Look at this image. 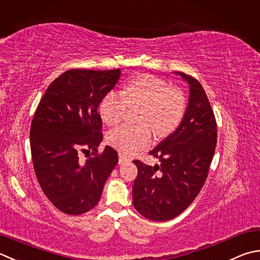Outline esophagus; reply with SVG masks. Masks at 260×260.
<instances>
[{"instance_id":"esophagus-1","label":"esophagus","mask_w":260,"mask_h":260,"mask_svg":"<svg viewBox=\"0 0 260 260\" xmlns=\"http://www.w3.org/2000/svg\"><path fill=\"white\" fill-rule=\"evenodd\" d=\"M118 162H119V165H124V164H126V162H129L131 161V159L128 156H126V155H124L123 153H119L118 154Z\"/></svg>"}]
</instances>
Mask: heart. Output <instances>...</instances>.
<instances>
[{"label": "heart", "mask_w": 260, "mask_h": 260, "mask_svg": "<svg viewBox=\"0 0 260 260\" xmlns=\"http://www.w3.org/2000/svg\"><path fill=\"white\" fill-rule=\"evenodd\" d=\"M127 107H140L137 125H123L107 135V142L120 153L132 155L149 147L153 132L159 137L171 135L184 119L186 98L182 91L154 76H140L124 85L120 93L110 91L101 99V120L116 126L123 120Z\"/></svg>", "instance_id": "heart-1"}]
</instances>
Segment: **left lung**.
Listing matches in <instances>:
<instances>
[{
  "instance_id": "1",
  "label": "left lung",
  "mask_w": 260,
  "mask_h": 260,
  "mask_svg": "<svg viewBox=\"0 0 260 260\" xmlns=\"http://www.w3.org/2000/svg\"><path fill=\"white\" fill-rule=\"evenodd\" d=\"M178 74L189 83V103L178 128L149 152L161 165L133 161L139 170L133 205L152 221H169L191 204L205 184L217 141L215 116L200 81Z\"/></svg>"
}]
</instances>
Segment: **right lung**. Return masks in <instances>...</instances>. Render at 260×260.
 Segmentation results:
<instances>
[{"label": "right lung", "mask_w": 260, "mask_h": 260, "mask_svg": "<svg viewBox=\"0 0 260 260\" xmlns=\"http://www.w3.org/2000/svg\"><path fill=\"white\" fill-rule=\"evenodd\" d=\"M120 70L72 69L46 90L30 128L32 165L46 197L60 212L81 215L98 204L107 178L118 162L110 146L99 152L101 99ZM91 152V156L86 153ZM85 153V160L80 159Z\"/></svg>", "instance_id": "add662e5"}]
</instances>
